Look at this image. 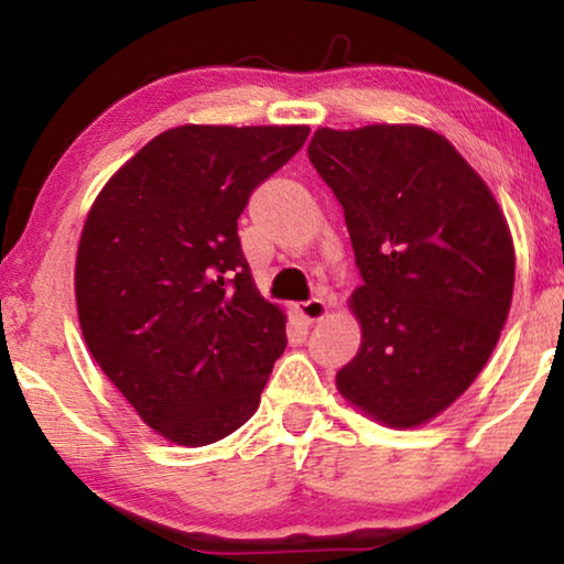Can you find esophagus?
I'll use <instances>...</instances> for the list:
<instances>
[{"instance_id":"1","label":"esophagus","mask_w":564,"mask_h":564,"mask_svg":"<svg viewBox=\"0 0 564 564\" xmlns=\"http://www.w3.org/2000/svg\"><path fill=\"white\" fill-rule=\"evenodd\" d=\"M295 311H299L301 316H303L305 321H308V323H316V321L328 316V305H326V301H323V299L305 301V303H301Z\"/></svg>"}]
</instances>
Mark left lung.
<instances>
[{
  "label": "left lung",
  "mask_w": 564,
  "mask_h": 564,
  "mask_svg": "<svg viewBox=\"0 0 564 564\" xmlns=\"http://www.w3.org/2000/svg\"><path fill=\"white\" fill-rule=\"evenodd\" d=\"M308 159L346 214L362 285V340L340 395L388 427L460 398L508 321L510 228L485 181L441 133L410 123L318 129Z\"/></svg>",
  "instance_id": "obj_1"
}]
</instances>
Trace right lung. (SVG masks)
Instances as JSON below:
<instances>
[{"mask_svg":"<svg viewBox=\"0 0 564 564\" xmlns=\"http://www.w3.org/2000/svg\"><path fill=\"white\" fill-rule=\"evenodd\" d=\"M308 131L169 129L109 178L87 216L74 273L84 340L171 443L202 447L238 431L285 350V316L256 289L238 216Z\"/></svg>","mask_w":564,"mask_h":564,"instance_id":"obj_1","label":"right lung"}]
</instances>
